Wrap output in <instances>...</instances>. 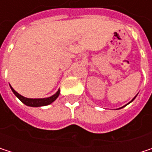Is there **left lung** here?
I'll return each mask as SVG.
<instances>
[{
  "instance_id": "obj_1",
  "label": "left lung",
  "mask_w": 152,
  "mask_h": 152,
  "mask_svg": "<svg viewBox=\"0 0 152 152\" xmlns=\"http://www.w3.org/2000/svg\"><path fill=\"white\" fill-rule=\"evenodd\" d=\"M136 97H137V96H136ZM136 97H135V98H134V99H132V100H131V101H130L129 103H131V102H132V101H133V100H134V99H136ZM127 105H128V104H127ZM127 105H126V106H127ZM124 106H122V107H124ZM122 107H121V108H122ZM121 108H119V109H121Z\"/></svg>"
}]
</instances>
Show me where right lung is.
<instances>
[{
    "instance_id": "right-lung-1",
    "label": "right lung",
    "mask_w": 152,
    "mask_h": 152,
    "mask_svg": "<svg viewBox=\"0 0 152 152\" xmlns=\"http://www.w3.org/2000/svg\"><path fill=\"white\" fill-rule=\"evenodd\" d=\"M11 88V91H13V93L15 95L16 98H18L24 105L28 106H32V107H39V106H45L47 105L52 104L60 95V90L57 91L56 93H54L53 96L48 97V98H43V99H29V98H25L22 95H20L18 92H16L15 90L11 87V85H10Z\"/></svg>"
}]
</instances>
